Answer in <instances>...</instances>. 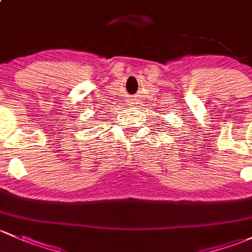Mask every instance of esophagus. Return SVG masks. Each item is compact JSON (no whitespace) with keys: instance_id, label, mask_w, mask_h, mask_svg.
<instances>
[{"instance_id":"34e87169","label":"esophagus","mask_w":252,"mask_h":252,"mask_svg":"<svg viewBox=\"0 0 252 252\" xmlns=\"http://www.w3.org/2000/svg\"><path fill=\"white\" fill-rule=\"evenodd\" d=\"M128 104H131V105H134V104H137L136 99H129V103H128Z\"/></svg>"}]
</instances>
